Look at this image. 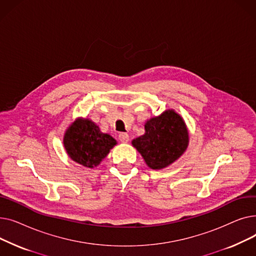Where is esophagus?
I'll list each match as a JSON object with an SVG mask.
<instances>
[{
    "instance_id": "1",
    "label": "esophagus",
    "mask_w": 256,
    "mask_h": 256,
    "mask_svg": "<svg viewBox=\"0 0 256 256\" xmlns=\"http://www.w3.org/2000/svg\"><path fill=\"white\" fill-rule=\"evenodd\" d=\"M118 137H119L120 142H122V143H128V140H130V136L128 135L126 132H120Z\"/></svg>"
}]
</instances>
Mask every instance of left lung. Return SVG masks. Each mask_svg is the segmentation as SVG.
<instances>
[{
  "instance_id": "8db88e82",
  "label": "left lung",
  "mask_w": 256,
  "mask_h": 256,
  "mask_svg": "<svg viewBox=\"0 0 256 256\" xmlns=\"http://www.w3.org/2000/svg\"><path fill=\"white\" fill-rule=\"evenodd\" d=\"M145 134L132 141L152 169H163L186 152L189 132L184 119L173 110L150 118L145 124Z\"/></svg>"
}]
</instances>
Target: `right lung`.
<instances>
[{
	"label": "right lung",
	"instance_id": "right-lung-1",
	"mask_svg": "<svg viewBox=\"0 0 256 256\" xmlns=\"http://www.w3.org/2000/svg\"><path fill=\"white\" fill-rule=\"evenodd\" d=\"M63 144L72 160L93 168L102 162L117 142L110 135L102 132L93 121L78 118L66 130Z\"/></svg>",
	"mask_w": 256,
	"mask_h": 256
}]
</instances>
